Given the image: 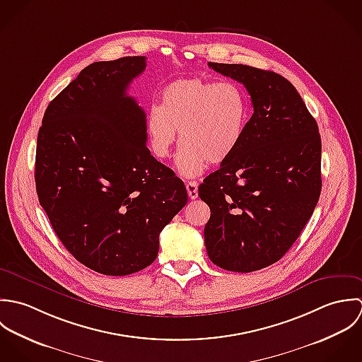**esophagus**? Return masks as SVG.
Wrapping results in <instances>:
<instances>
[{
  "mask_svg": "<svg viewBox=\"0 0 362 362\" xmlns=\"http://www.w3.org/2000/svg\"><path fill=\"white\" fill-rule=\"evenodd\" d=\"M197 187H199V183H197L196 180H190V182H187V183H186V189H187L189 197H190L192 200L197 199V196H199V190H197Z\"/></svg>",
  "mask_w": 362,
  "mask_h": 362,
  "instance_id": "esophagus-1",
  "label": "esophagus"
}]
</instances>
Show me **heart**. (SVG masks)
Returning <instances> with one entry per match:
<instances>
[{"mask_svg":"<svg viewBox=\"0 0 362 362\" xmlns=\"http://www.w3.org/2000/svg\"><path fill=\"white\" fill-rule=\"evenodd\" d=\"M249 122V103L233 82L179 79L163 88L160 106L146 116L149 146L166 158L177 139L179 172L186 177L202 175L209 163L225 162L238 149Z\"/></svg>","mask_w":362,"mask_h":362,"instance_id":"1","label":"heart"}]
</instances>
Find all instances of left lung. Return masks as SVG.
Listing matches in <instances>:
<instances>
[{"label":"left lung","mask_w":362,"mask_h":362,"mask_svg":"<svg viewBox=\"0 0 362 362\" xmlns=\"http://www.w3.org/2000/svg\"><path fill=\"white\" fill-rule=\"evenodd\" d=\"M247 89L253 115L238 149L199 186L211 217L204 228L210 260L250 273L279 262L319 202L322 141L295 86L280 74L209 63Z\"/></svg>","instance_id":"left-lung-1"}]
</instances>
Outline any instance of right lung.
Wrapping results in <instances>:
<instances>
[{"instance_id": "1", "label": "right lung", "mask_w": 362, "mask_h": 362, "mask_svg": "<svg viewBox=\"0 0 362 362\" xmlns=\"http://www.w3.org/2000/svg\"><path fill=\"white\" fill-rule=\"evenodd\" d=\"M145 60L83 69L49 103L37 134L39 203L66 249L105 276L149 266L160 230L187 203L185 183L146 148L145 112L127 95Z\"/></svg>"}]
</instances>
